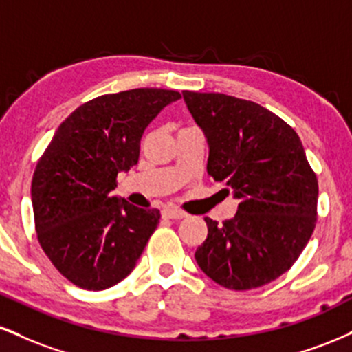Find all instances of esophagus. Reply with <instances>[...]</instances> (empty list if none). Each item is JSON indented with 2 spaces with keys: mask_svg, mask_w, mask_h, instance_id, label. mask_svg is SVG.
I'll list each match as a JSON object with an SVG mask.
<instances>
[{
  "mask_svg": "<svg viewBox=\"0 0 352 352\" xmlns=\"http://www.w3.org/2000/svg\"><path fill=\"white\" fill-rule=\"evenodd\" d=\"M164 217L165 218H172V220H180V218L187 217V213H185L184 210H180V208L168 207V208L164 210Z\"/></svg>",
  "mask_w": 352,
  "mask_h": 352,
  "instance_id": "1",
  "label": "esophagus"
}]
</instances>
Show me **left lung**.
Segmentation results:
<instances>
[{
    "instance_id": "1",
    "label": "left lung",
    "mask_w": 352,
    "mask_h": 352,
    "mask_svg": "<svg viewBox=\"0 0 352 352\" xmlns=\"http://www.w3.org/2000/svg\"><path fill=\"white\" fill-rule=\"evenodd\" d=\"M208 140V175L240 200L218 225L205 218L207 240L195 252L200 270L220 286L245 292L288 272L318 220V179L292 125L252 100L184 91Z\"/></svg>"
}]
</instances>
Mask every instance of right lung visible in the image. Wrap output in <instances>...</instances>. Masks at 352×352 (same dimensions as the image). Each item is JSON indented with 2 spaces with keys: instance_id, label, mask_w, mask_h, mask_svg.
I'll list each match as a JSON object with an SVG mask.
<instances>
[{
  "instance_id": "obj_1",
  "label": "right lung",
  "mask_w": 352,
  "mask_h": 352,
  "mask_svg": "<svg viewBox=\"0 0 352 352\" xmlns=\"http://www.w3.org/2000/svg\"><path fill=\"white\" fill-rule=\"evenodd\" d=\"M179 91L140 87L87 100L66 117L31 182L43 252L72 285L100 292L134 270L160 220L112 195L117 173L137 164L140 139Z\"/></svg>"
}]
</instances>
